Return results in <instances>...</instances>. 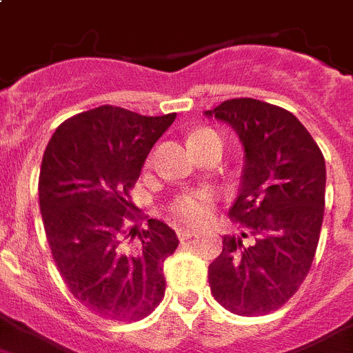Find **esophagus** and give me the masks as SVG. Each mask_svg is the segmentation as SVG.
I'll use <instances>...</instances> for the list:
<instances>
[{
  "instance_id": "1",
  "label": "esophagus",
  "mask_w": 353,
  "mask_h": 353,
  "mask_svg": "<svg viewBox=\"0 0 353 353\" xmlns=\"http://www.w3.org/2000/svg\"><path fill=\"white\" fill-rule=\"evenodd\" d=\"M195 235H197V232H195V230H190V228H179V230H177L179 241H188V239H192V236Z\"/></svg>"
}]
</instances>
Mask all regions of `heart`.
<instances>
[{
    "instance_id": "heart-1",
    "label": "heart",
    "mask_w": 353,
    "mask_h": 353,
    "mask_svg": "<svg viewBox=\"0 0 353 353\" xmlns=\"http://www.w3.org/2000/svg\"><path fill=\"white\" fill-rule=\"evenodd\" d=\"M190 147L197 154L201 149H204L208 143L213 141H221L219 134L213 129H199L190 134ZM213 203V192L210 190H194L185 192V194L177 195V199L172 204V210L177 217L183 219L185 222L190 224H199L210 215Z\"/></svg>"
}]
</instances>
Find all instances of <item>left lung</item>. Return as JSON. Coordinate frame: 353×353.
Returning a JSON list of instances; mask_svg holds the SVG:
<instances>
[{
	"mask_svg": "<svg viewBox=\"0 0 353 353\" xmlns=\"http://www.w3.org/2000/svg\"><path fill=\"white\" fill-rule=\"evenodd\" d=\"M204 114L228 123L244 147L239 195L228 212L242 233L222 239L208 268L210 289L230 312L269 314L289 301L312 265L325 213V158L301 121L272 103L232 99Z\"/></svg>",
	"mask_w": 353,
	"mask_h": 353,
	"instance_id": "8db88e82",
	"label": "left lung"
}]
</instances>
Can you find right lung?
I'll use <instances>...</instances> for the list:
<instances>
[{
    "label": "right lung",
    "instance_id": "right-lung-1",
    "mask_svg": "<svg viewBox=\"0 0 353 353\" xmlns=\"http://www.w3.org/2000/svg\"><path fill=\"white\" fill-rule=\"evenodd\" d=\"M174 120L100 105L62 121L44 150L39 206L53 260L71 294L103 319L138 321L165 296L176 232L158 219L131 228L125 215L134 210L129 190Z\"/></svg>",
    "mask_w": 353,
    "mask_h": 353
}]
</instances>
